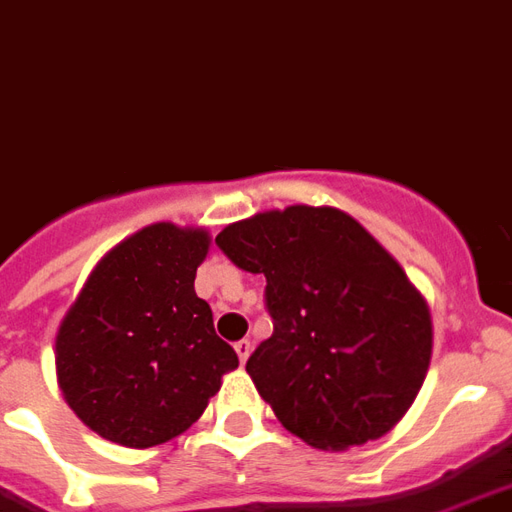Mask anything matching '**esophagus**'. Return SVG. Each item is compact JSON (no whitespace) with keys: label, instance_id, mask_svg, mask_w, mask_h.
Masks as SVG:
<instances>
[{"label":"esophagus","instance_id":"esophagus-1","mask_svg":"<svg viewBox=\"0 0 512 512\" xmlns=\"http://www.w3.org/2000/svg\"><path fill=\"white\" fill-rule=\"evenodd\" d=\"M234 349H237V354H240V360L245 363L248 357H251V349H253V343L248 341V338H242V341L234 343Z\"/></svg>","mask_w":512,"mask_h":512}]
</instances>
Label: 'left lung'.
<instances>
[{"mask_svg": "<svg viewBox=\"0 0 512 512\" xmlns=\"http://www.w3.org/2000/svg\"><path fill=\"white\" fill-rule=\"evenodd\" d=\"M215 242L267 278L272 335L245 371L283 428L319 450L387 434L420 393L434 346L401 264L335 207L259 212Z\"/></svg>", "mask_w": 512, "mask_h": 512, "instance_id": "1", "label": "left lung"}]
</instances>
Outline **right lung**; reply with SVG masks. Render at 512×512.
Masks as SVG:
<instances>
[{"mask_svg":"<svg viewBox=\"0 0 512 512\" xmlns=\"http://www.w3.org/2000/svg\"><path fill=\"white\" fill-rule=\"evenodd\" d=\"M204 229L152 223L89 272L57 333L67 406L122 447H155L196 423L240 360L220 341L193 281Z\"/></svg>","mask_w":512,"mask_h":512,"instance_id":"add662e5","label":"right lung"}]
</instances>
